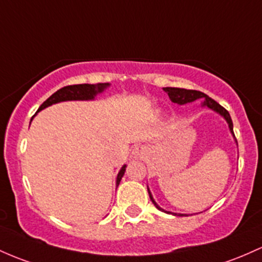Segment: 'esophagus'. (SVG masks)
Instances as JSON below:
<instances>
[{
    "label": "esophagus",
    "instance_id": "obj_1",
    "mask_svg": "<svg viewBox=\"0 0 262 262\" xmlns=\"http://www.w3.org/2000/svg\"><path fill=\"white\" fill-rule=\"evenodd\" d=\"M133 155L134 158H143V155H144V149L142 148V146H138L133 150Z\"/></svg>",
    "mask_w": 262,
    "mask_h": 262
}]
</instances>
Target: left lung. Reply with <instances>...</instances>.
I'll list each match as a JSON object with an SVG mask.
<instances>
[{"mask_svg":"<svg viewBox=\"0 0 262 262\" xmlns=\"http://www.w3.org/2000/svg\"><path fill=\"white\" fill-rule=\"evenodd\" d=\"M164 91L168 93L169 98L173 100L174 103H178V104H185V103L194 102V100L200 99V98L204 99V103H203L204 107L210 108V109H212V111L217 112V113L221 114V116L225 118L226 122H228V124H229L230 132L234 134V129H232V120H231V117H230L229 112L226 111L224 107H221L219 103L215 102L214 99L210 98V97L206 96L205 93H203V92H200V91H194V89H184V88H175V87H166V88H164ZM234 137H235V134H234ZM148 192H149V198H150V200L153 201L155 208L164 211L163 209L160 208V206L154 201L150 191H149V189H148ZM165 212L171 214V212H169V211H165ZM174 215H178V214H174ZM179 216H183V215H179Z\"/></svg>","mask_w":262,"mask_h":262,"instance_id":"obj_1","label":"left lung"}]
</instances>
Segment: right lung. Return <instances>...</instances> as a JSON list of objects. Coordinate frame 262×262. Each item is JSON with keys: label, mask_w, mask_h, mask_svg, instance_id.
Segmentation results:
<instances>
[{"label": "right lung", "mask_w": 262, "mask_h": 262, "mask_svg": "<svg viewBox=\"0 0 262 262\" xmlns=\"http://www.w3.org/2000/svg\"><path fill=\"white\" fill-rule=\"evenodd\" d=\"M108 83H97V84H74V85H66L53 93L47 100L42 103L38 111H42L46 107H50L52 104H56L58 102H64V100H88L93 99L97 94L104 91L108 87ZM125 171V165L120 169L117 177V186L119 185L123 175Z\"/></svg>", "instance_id": "1"}]
</instances>
